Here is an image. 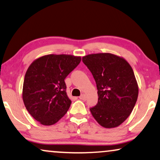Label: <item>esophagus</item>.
<instances>
[{
	"label": "esophagus",
	"mask_w": 160,
	"mask_h": 160,
	"mask_svg": "<svg viewBox=\"0 0 160 160\" xmlns=\"http://www.w3.org/2000/svg\"><path fill=\"white\" fill-rule=\"evenodd\" d=\"M79 98H80V99H82V100H86L87 96H86V95L84 93H82V95L79 96Z\"/></svg>",
	"instance_id": "34e87169"
}]
</instances>
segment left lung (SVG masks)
I'll list each match as a JSON object with an SVG mask.
<instances>
[{
	"label": "left lung",
	"instance_id": "left-lung-1",
	"mask_svg": "<svg viewBox=\"0 0 160 160\" xmlns=\"http://www.w3.org/2000/svg\"><path fill=\"white\" fill-rule=\"evenodd\" d=\"M98 90V103L90 109L100 125L113 128L123 123L134 108L139 87L133 69L125 58L112 53L82 57Z\"/></svg>",
	"mask_w": 160,
	"mask_h": 160
}]
</instances>
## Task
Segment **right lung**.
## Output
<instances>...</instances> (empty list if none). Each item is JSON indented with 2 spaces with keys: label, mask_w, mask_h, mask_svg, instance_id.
<instances>
[{
  "label": "right lung",
  "mask_w": 160,
  "mask_h": 160,
  "mask_svg": "<svg viewBox=\"0 0 160 160\" xmlns=\"http://www.w3.org/2000/svg\"><path fill=\"white\" fill-rule=\"evenodd\" d=\"M82 60L72 55L50 54L29 65L23 84L22 98L27 111L43 125H52L71 104L64 79Z\"/></svg>",
  "instance_id": "add662e5"
}]
</instances>
